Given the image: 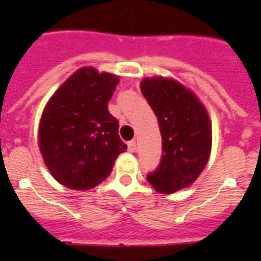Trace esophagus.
Listing matches in <instances>:
<instances>
[{
	"label": "esophagus",
	"instance_id": "1",
	"mask_svg": "<svg viewBox=\"0 0 261 261\" xmlns=\"http://www.w3.org/2000/svg\"><path fill=\"white\" fill-rule=\"evenodd\" d=\"M128 150L130 153H133L136 150V141H129L128 142Z\"/></svg>",
	"mask_w": 261,
	"mask_h": 261
}]
</instances>
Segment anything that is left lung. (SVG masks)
Instances as JSON below:
<instances>
[{
    "label": "left lung",
    "mask_w": 261,
    "mask_h": 261,
    "mask_svg": "<svg viewBox=\"0 0 261 261\" xmlns=\"http://www.w3.org/2000/svg\"><path fill=\"white\" fill-rule=\"evenodd\" d=\"M141 92L157 116L162 137L161 162L148 182L162 194L188 188L199 177L211 153V124L194 93L168 77H146Z\"/></svg>",
    "instance_id": "obj_1"
}]
</instances>
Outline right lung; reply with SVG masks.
I'll return each instance as SVG.
<instances>
[{"label":"right lung","instance_id":"right-lung-1","mask_svg":"<svg viewBox=\"0 0 261 261\" xmlns=\"http://www.w3.org/2000/svg\"><path fill=\"white\" fill-rule=\"evenodd\" d=\"M120 77L83 67L51 96L42 113L38 145L53 177L73 190H90L106 179L126 145L108 101Z\"/></svg>","mask_w":261,"mask_h":261}]
</instances>
